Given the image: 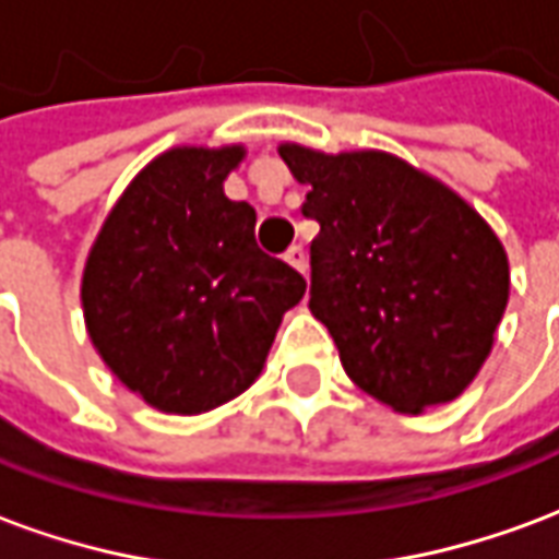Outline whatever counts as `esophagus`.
<instances>
[{
    "label": "esophagus",
    "instance_id": "1",
    "mask_svg": "<svg viewBox=\"0 0 559 559\" xmlns=\"http://www.w3.org/2000/svg\"><path fill=\"white\" fill-rule=\"evenodd\" d=\"M285 262L292 264V267H297L300 274H307V250H304L300 243H292V247H288V252H285Z\"/></svg>",
    "mask_w": 559,
    "mask_h": 559
}]
</instances>
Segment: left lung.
<instances>
[{"instance_id":"left-lung-1","label":"left lung","mask_w":559,"mask_h":559,"mask_svg":"<svg viewBox=\"0 0 559 559\" xmlns=\"http://www.w3.org/2000/svg\"><path fill=\"white\" fill-rule=\"evenodd\" d=\"M300 185L309 309L364 393L419 414L462 393L486 364L509 300L507 252L450 187L384 151L280 145Z\"/></svg>"}]
</instances>
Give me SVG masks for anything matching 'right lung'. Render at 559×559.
Wrapping results in <instances>:
<instances>
[{"label": "right lung", "instance_id": "obj_1", "mask_svg": "<svg viewBox=\"0 0 559 559\" xmlns=\"http://www.w3.org/2000/svg\"><path fill=\"white\" fill-rule=\"evenodd\" d=\"M243 157L173 148L124 190L83 274L85 328L121 384L166 414H202L259 378L307 292L255 243V211L223 193Z\"/></svg>", "mask_w": 559, "mask_h": 559}]
</instances>
